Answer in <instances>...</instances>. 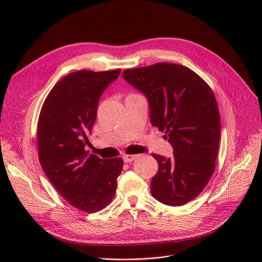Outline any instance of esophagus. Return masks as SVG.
Returning a JSON list of instances; mask_svg holds the SVG:
<instances>
[{
    "label": "esophagus",
    "instance_id": "34e87169",
    "mask_svg": "<svg viewBox=\"0 0 262 262\" xmlns=\"http://www.w3.org/2000/svg\"><path fill=\"white\" fill-rule=\"evenodd\" d=\"M136 158H137L136 155H124V156H123L124 162H132V161L135 160Z\"/></svg>",
    "mask_w": 262,
    "mask_h": 262
}]
</instances>
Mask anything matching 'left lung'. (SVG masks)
I'll return each instance as SVG.
<instances>
[{
    "mask_svg": "<svg viewBox=\"0 0 262 262\" xmlns=\"http://www.w3.org/2000/svg\"><path fill=\"white\" fill-rule=\"evenodd\" d=\"M123 77L145 94L150 123L174 148L172 159L152 154L159 168L150 193L164 205H185L201 193L215 169L221 119L213 91L182 64L126 69Z\"/></svg>",
    "mask_w": 262,
    "mask_h": 262,
    "instance_id": "8db88e82",
    "label": "left lung"
}]
</instances>
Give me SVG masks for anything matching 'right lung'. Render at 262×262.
I'll use <instances>...</instances> for the list:
<instances>
[{
	"label": "right lung",
	"mask_w": 262,
	"mask_h": 262,
	"mask_svg": "<svg viewBox=\"0 0 262 262\" xmlns=\"http://www.w3.org/2000/svg\"><path fill=\"white\" fill-rule=\"evenodd\" d=\"M120 72L80 70L63 76L48 94L38 119L41 168L69 204L88 213L112 203L123 169L121 157L105 160L85 148L101 95Z\"/></svg>",
	"instance_id": "obj_1"
}]
</instances>
